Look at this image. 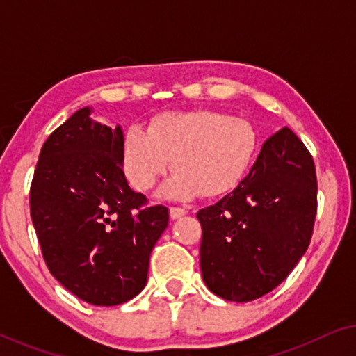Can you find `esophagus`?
Returning <instances> with one entry per match:
<instances>
[{
  "mask_svg": "<svg viewBox=\"0 0 356 356\" xmlns=\"http://www.w3.org/2000/svg\"><path fill=\"white\" fill-rule=\"evenodd\" d=\"M186 216V209H181V207H170V217L173 218V220H177V218H181Z\"/></svg>",
  "mask_w": 356,
  "mask_h": 356,
  "instance_id": "obj_1",
  "label": "esophagus"
}]
</instances>
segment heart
<instances>
[{
    "label": "heart",
    "mask_w": 356,
    "mask_h": 356,
    "mask_svg": "<svg viewBox=\"0 0 356 356\" xmlns=\"http://www.w3.org/2000/svg\"><path fill=\"white\" fill-rule=\"evenodd\" d=\"M257 149L250 121L218 111H172L157 116L144 131L134 126L123 140V163L131 184L150 191L168 172L175 173L159 196L191 201L230 193L245 178Z\"/></svg>",
    "instance_id": "1"
}]
</instances>
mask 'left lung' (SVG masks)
Wrapping results in <instances>:
<instances>
[{
	"instance_id": "obj_1",
	"label": "left lung",
	"mask_w": 356,
	"mask_h": 356,
	"mask_svg": "<svg viewBox=\"0 0 356 356\" xmlns=\"http://www.w3.org/2000/svg\"><path fill=\"white\" fill-rule=\"evenodd\" d=\"M316 196L313 157L293 131L282 128L262 144L241 183L197 212L207 289L246 303L280 285L309 246Z\"/></svg>"
}]
</instances>
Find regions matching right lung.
<instances>
[{
  "label": "right lung",
  "instance_id": "1",
  "mask_svg": "<svg viewBox=\"0 0 356 356\" xmlns=\"http://www.w3.org/2000/svg\"><path fill=\"white\" fill-rule=\"evenodd\" d=\"M77 110L40 150L31 216L51 275L77 298L115 306L147 282L149 259L168 225V209L145 206L123 172L121 126Z\"/></svg>",
  "mask_w": 356,
  "mask_h": 356
}]
</instances>
